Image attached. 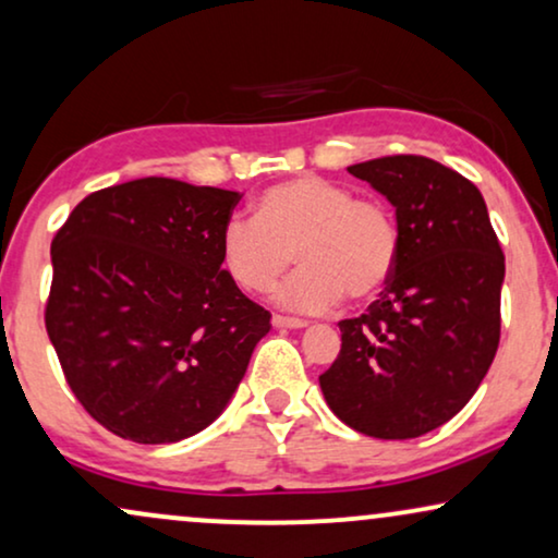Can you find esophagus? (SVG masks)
<instances>
[{
  "mask_svg": "<svg viewBox=\"0 0 558 558\" xmlns=\"http://www.w3.org/2000/svg\"><path fill=\"white\" fill-rule=\"evenodd\" d=\"M272 324L278 329H303L306 327V319H295V316H280V314H275L272 316Z\"/></svg>",
  "mask_w": 558,
  "mask_h": 558,
  "instance_id": "1",
  "label": "esophagus"
}]
</instances>
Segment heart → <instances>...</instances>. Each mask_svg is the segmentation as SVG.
Listing matches in <instances>:
<instances>
[{
  "mask_svg": "<svg viewBox=\"0 0 558 558\" xmlns=\"http://www.w3.org/2000/svg\"><path fill=\"white\" fill-rule=\"evenodd\" d=\"M295 263L301 272L280 301L301 312H327L342 299L371 301L399 265L397 214L380 197L316 178L278 182L257 197L252 221H229L221 234L223 270L242 291L270 293Z\"/></svg>",
  "mask_w": 558,
  "mask_h": 558,
  "instance_id": "b5f03b06",
  "label": "heart"
}]
</instances>
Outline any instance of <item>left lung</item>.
I'll return each instance as SVG.
<instances>
[{"label": "left lung", "mask_w": 558, "mask_h": 558, "mask_svg": "<svg viewBox=\"0 0 558 558\" xmlns=\"http://www.w3.org/2000/svg\"><path fill=\"white\" fill-rule=\"evenodd\" d=\"M348 172L397 208L401 252L380 299L340 322L319 386L344 425L407 440L456 417L495 361L505 255L482 193L456 169L397 154Z\"/></svg>", "instance_id": "1"}]
</instances>
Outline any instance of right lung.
<instances>
[{
	"label": "right lung",
	"mask_w": 558,
	"mask_h": 558,
	"mask_svg": "<svg viewBox=\"0 0 558 558\" xmlns=\"http://www.w3.org/2000/svg\"><path fill=\"white\" fill-rule=\"evenodd\" d=\"M239 201L144 178L87 195L56 231L46 331L76 401L123 440L208 427L270 331V312L221 267Z\"/></svg>",
	"instance_id": "right-lung-1"
}]
</instances>
